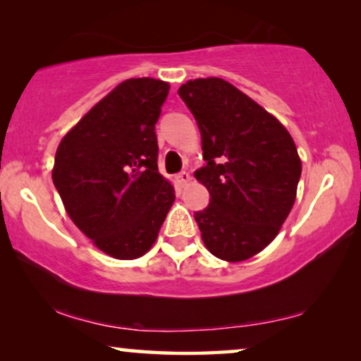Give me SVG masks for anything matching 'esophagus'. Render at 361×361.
Listing matches in <instances>:
<instances>
[{
  "instance_id": "esophagus-1",
  "label": "esophagus",
  "mask_w": 361,
  "mask_h": 361,
  "mask_svg": "<svg viewBox=\"0 0 361 361\" xmlns=\"http://www.w3.org/2000/svg\"><path fill=\"white\" fill-rule=\"evenodd\" d=\"M177 180H179V184H182V185H187L189 184V182L192 180V177H190V174L189 172H180L179 176H177Z\"/></svg>"
}]
</instances>
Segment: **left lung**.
I'll return each instance as SVG.
<instances>
[{
  "label": "left lung",
  "instance_id": "1",
  "mask_svg": "<svg viewBox=\"0 0 361 361\" xmlns=\"http://www.w3.org/2000/svg\"><path fill=\"white\" fill-rule=\"evenodd\" d=\"M179 95L195 116L207 161L194 174L212 197L195 214L205 248L228 263L250 259L278 236L295 202L302 172L295 142L224 78L189 80Z\"/></svg>",
  "mask_w": 361,
  "mask_h": 361
}]
</instances>
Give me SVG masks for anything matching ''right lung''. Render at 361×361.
<instances>
[{
    "label": "right lung",
    "instance_id": "add662e5",
    "mask_svg": "<svg viewBox=\"0 0 361 361\" xmlns=\"http://www.w3.org/2000/svg\"><path fill=\"white\" fill-rule=\"evenodd\" d=\"M171 85L128 78L59 142L54 185L71 220L115 259H136L156 243L176 190L157 171L154 133Z\"/></svg>",
    "mask_w": 361,
    "mask_h": 361
}]
</instances>
